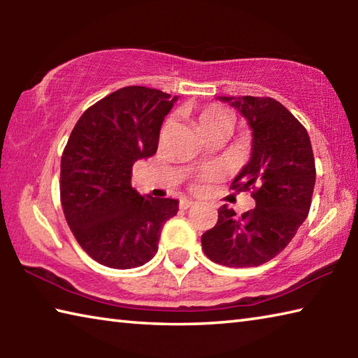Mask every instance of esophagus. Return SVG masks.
Masks as SVG:
<instances>
[{"mask_svg":"<svg viewBox=\"0 0 358 358\" xmlns=\"http://www.w3.org/2000/svg\"><path fill=\"white\" fill-rule=\"evenodd\" d=\"M196 203H197V202H194V201H181L180 208H181V210H187V208L194 207V205H196Z\"/></svg>","mask_w":358,"mask_h":358,"instance_id":"34e87169","label":"esophagus"}]
</instances>
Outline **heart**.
Masks as SVG:
<instances>
[{"instance_id": "heart-1", "label": "heart", "mask_w": 358, "mask_h": 358, "mask_svg": "<svg viewBox=\"0 0 358 358\" xmlns=\"http://www.w3.org/2000/svg\"><path fill=\"white\" fill-rule=\"evenodd\" d=\"M221 120H229V115L222 110L220 107H207L203 108V110L197 115V126L199 129L203 131L205 128H208L210 124L216 123V121H221ZM217 175V169H208L207 172H203L201 177L197 180V186H201L202 181H207L215 178Z\"/></svg>"}]
</instances>
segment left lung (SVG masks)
I'll return each mask as SVG.
<instances>
[{
  "instance_id": "left-lung-1",
  "label": "left lung",
  "mask_w": 358,
  "mask_h": 358,
  "mask_svg": "<svg viewBox=\"0 0 358 358\" xmlns=\"http://www.w3.org/2000/svg\"><path fill=\"white\" fill-rule=\"evenodd\" d=\"M237 108L252 131L251 156L234 189H252L256 208L241 216L227 205L202 235V250L226 266H259L278 256L306 220L316 183L311 141L281 102L254 96H217Z\"/></svg>"
}]
</instances>
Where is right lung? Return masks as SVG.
I'll return each mask as SVG.
<instances>
[{"label":"right lung","mask_w":358,"mask_h":358,"mask_svg":"<svg viewBox=\"0 0 358 358\" xmlns=\"http://www.w3.org/2000/svg\"><path fill=\"white\" fill-rule=\"evenodd\" d=\"M177 96L124 87L78 118L62 156L63 211L83 251L101 265L126 270L155 257L161 229L178 201L141 196L132 166L151 157Z\"/></svg>","instance_id":"1"}]
</instances>
